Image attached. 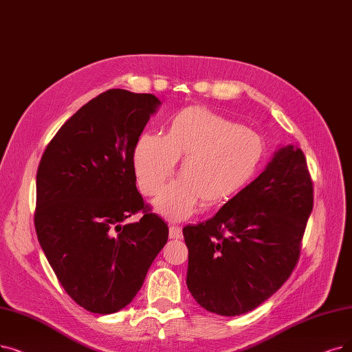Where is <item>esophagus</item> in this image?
<instances>
[{
    "mask_svg": "<svg viewBox=\"0 0 352 352\" xmlns=\"http://www.w3.org/2000/svg\"><path fill=\"white\" fill-rule=\"evenodd\" d=\"M168 236H170V240H180V238L184 236L179 225H172V227L168 228Z\"/></svg>",
    "mask_w": 352,
    "mask_h": 352,
    "instance_id": "1",
    "label": "esophagus"
}]
</instances>
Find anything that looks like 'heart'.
Returning a JSON list of instances; mask_svg holds the SVG:
<instances>
[{"instance_id":"heart-1","label":"heart","mask_w":352,"mask_h":352,"mask_svg":"<svg viewBox=\"0 0 352 352\" xmlns=\"http://www.w3.org/2000/svg\"><path fill=\"white\" fill-rule=\"evenodd\" d=\"M264 138L202 107L182 109L168 120L164 135L144 134L134 147L138 189L156 196L182 159L180 177L159 196L156 209L170 219L188 218L201 202L217 206L254 179L265 157Z\"/></svg>"}]
</instances>
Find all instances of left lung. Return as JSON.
Wrapping results in <instances>:
<instances>
[{
    "instance_id": "1",
    "label": "left lung",
    "mask_w": 352,
    "mask_h": 352,
    "mask_svg": "<svg viewBox=\"0 0 352 352\" xmlns=\"http://www.w3.org/2000/svg\"><path fill=\"white\" fill-rule=\"evenodd\" d=\"M314 184L300 148H280L265 170L205 222L184 228L186 285L206 311L236 316L256 309L296 267Z\"/></svg>"
}]
</instances>
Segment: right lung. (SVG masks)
<instances>
[{
  "mask_svg": "<svg viewBox=\"0 0 352 352\" xmlns=\"http://www.w3.org/2000/svg\"><path fill=\"white\" fill-rule=\"evenodd\" d=\"M159 105L151 94H100L62 125L37 168L38 243L66 293L92 314L127 306L167 243V223L138 193L133 164ZM137 213L138 223L123 225Z\"/></svg>",
  "mask_w": 352,
  "mask_h": 352,
  "instance_id": "right-lung-1",
  "label": "right lung"
}]
</instances>
